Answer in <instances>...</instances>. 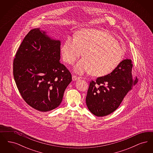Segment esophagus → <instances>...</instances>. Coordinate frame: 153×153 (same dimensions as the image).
Here are the masks:
<instances>
[{"mask_svg":"<svg viewBox=\"0 0 153 153\" xmlns=\"http://www.w3.org/2000/svg\"><path fill=\"white\" fill-rule=\"evenodd\" d=\"M81 79V77H77V76L74 75V74L72 75V80H73V81L78 80V79Z\"/></svg>","mask_w":153,"mask_h":153,"instance_id":"34e87169","label":"esophagus"}]
</instances>
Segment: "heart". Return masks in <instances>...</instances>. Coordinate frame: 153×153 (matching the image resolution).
<instances>
[{
    "instance_id": "heart-1",
    "label": "heart",
    "mask_w": 153,
    "mask_h": 153,
    "mask_svg": "<svg viewBox=\"0 0 153 153\" xmlns=\"http://www.w3.org/2000/svg\"><path fill=\"white\" fill-rule=\"evenodd\" d=\"M82 53L83 58L74 67L75 72H91L100 77L113 72L122 62V47L109 34L100 30H80L76 36H68L61 48L63 59L73 64Z\"/></svg>"
}]
</instances>
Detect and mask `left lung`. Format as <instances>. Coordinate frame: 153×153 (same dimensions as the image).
<instances>
[{
	"label": "left lung",
	"instance_id": "1",
	"mask_svg": "<svg viewBox=\"0 0 153 153\" xmlns=\"http://www.w3.org/2000/svg\"><path fill=\"white\" fill-rule=\"evenodd\" d=\"M132 65L130 59H124L110 74L90 82L86 104L95 116L104 117L115 111L132 85L137 84V77L132 79Z\"/></svg>",
	"mask_w": 153,
	"mask_h": 153
}]
</instances>
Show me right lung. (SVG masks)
I'll use <instances>...</instances> for the list:
<instances>
[{
  "label": "right lung",
  "mask_w": 153,
  "mask_h": 153,
  "mask_svg": "<svg viewBox=\"0 0 153 153\" xmlns=\"http://www.w3.org/2000/svg\"><path fill=\"white\" fill-rule=\"evenodd\" d=\"M31 30L20 45L13 61V75L22 98L41 112L55 109L62 102L72 75L60 59L59 41L45 32Z\"/></svg>",
  "instance_id": "add662e5"
}]
</instances>
